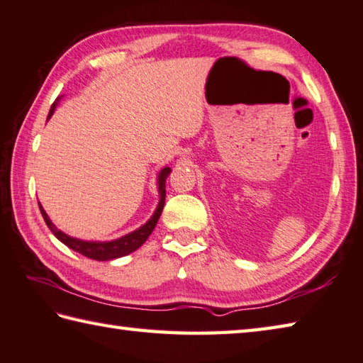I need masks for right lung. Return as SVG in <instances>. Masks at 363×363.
I'll list each match as a JSON object with an SVG mask.
<instances>
[{
    "label": "right lung",
    "instance_id": "right-lung-1",
    "mask_svg": "<svg viewBox=\"0 0 363 363\" xmlns=\"http://www.w3.org/2000/svg\"><path fill=\"white\" fill-rule=\"evenodd\" d=\"M62 100V96H58L55 103L52 104V108L49 111V116H48V121L52 117V114L55 113V108L58 101ZM171 173V168L169 167H164L160 169V173L157 174V187H159V195H160V200L159 204H157V208L154 211V214L150 216V219L143 223L140 228L133 230V232H130L127 235L121 236V238L117 240H111V241H85V240H79V238H72V236L63 233L62 230H58L52 220L49 219L48 213H45L44 208L41 206V203H39V209H41V214L44 217L45 223H48V227L50 228V232L54 233L58 240H60L65 246H68L69 249L76 250V252L82 254L84 257H89V259H94L98 262H106V260H114L118 259V257H123V255H128L131 252H135L138 247H141L146 240L149 238V235L154 232V228L157 225V222H159L160 216H162V211L164 206V196H167V190H164V182H167V177Z\"/></svg>",
    "mask_w": 363,
    "mask_h": 363
}]
</instances>
